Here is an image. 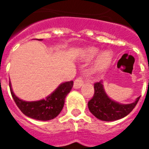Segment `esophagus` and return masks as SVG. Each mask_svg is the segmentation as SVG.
Here are the masks:
<instances>
[{"label": "esophagus", "mask_w": 149, "mask_h": 149, "mask_svg": "<svg viewBox=\"0 0 149 149\" xmlns=\"http://www.w3.org/2000/svg\"><path fill=\"white\" fill-rule=\"evenodd\" d=\"M84 78L83 77H79L74 81V84H73V87L74 88H80L82 86V84H84Z\"/></svg>", "instance_id": "1"}]
</instances>
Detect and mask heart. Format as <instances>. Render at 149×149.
I'll return each mask as SVG.
<instances>
[{
  "instance_id": "b5f03b06",
  "label": "heart",
  "mask_w": 149,
  "mask_h": 149,
  "mask_svg": "<svg viewBox=\"0 0 149 149\" xmlns=\"http://www.w3.org/2000/svg\"><path fill=\"white\" fill-rule=\"evenodd\" d=\"M99 53V49L94 47H90L85 49L84 56L88 60H90L95 57ZM112 62V54L109 51H104L98 56L93 65V71L96 72L104 71L109 68Z\"/></svg>"
}]
</instances>
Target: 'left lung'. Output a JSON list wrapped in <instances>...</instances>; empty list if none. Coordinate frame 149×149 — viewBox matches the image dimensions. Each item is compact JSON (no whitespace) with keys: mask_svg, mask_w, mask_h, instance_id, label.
<instances>
[{"mask_svg":"<svg viewBox=\"0 0 149 149\" xmlns=\"http://www.w3.org/2000/svg\"><path fill=\"white\" fill-rule=\"evenodd\" d=\"M140 97L133 103L123 104L110 99L107 96L100 81L94 84V95L88 103V109L99 120L113 121L128 115L136 105Z\"/></svg>","mask_w":149,"mask_h":149,"instance_id":"left-lung-1","label":"left lung"}]
</instances>
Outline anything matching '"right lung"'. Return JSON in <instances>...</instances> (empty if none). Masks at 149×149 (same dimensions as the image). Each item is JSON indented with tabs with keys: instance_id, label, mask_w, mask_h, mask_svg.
Returning a JSON list of instances; mask_svg holds the SVG:
<instances>
[{
	"instance_id": "1",
	"label": "right lung",
	"mask_w": 149,
	"mask_h": 149,
	"mask_svg": "<svg viewBox=\"0 0 149 149\" xmlns=\"http://www.w3.org/2000/svg\"><path fill=\"white\" fill-rule=\"evenodd\" d=\"M73 81H67L60 84L52 94L46 97V99L37 101H24L19 99L13 93L9 81L12 97L19 109L30 118L44 121L54 119L60 114L65 104V97L71 91Z\"/></svg>"
}]
</instances>
